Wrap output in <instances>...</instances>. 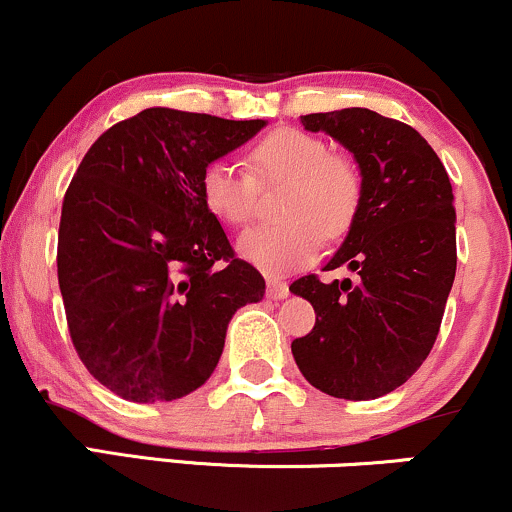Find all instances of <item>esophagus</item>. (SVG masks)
<instances>
[{"label":"esophagus","mask_w":512,"mask_h":512,"mask_svg":"<svg viewBox=\"0 0 512 512\" xmlns=\"http://www.w3.org/2000/svg\"><path fill=\"white\" fill-rule=\"evenodd\" d=\"M267 296L272 298V301H281V298L289 296V284L281 279H274V276H269L267 279Z\"/></svg>","instance_id":"esophagus-1"}]
</instances>
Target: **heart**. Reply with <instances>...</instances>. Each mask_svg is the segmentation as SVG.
Here are the masks:
<instances>
[{"label":"heart","instance_id":"heart-1","mask_svg":"<svg viewBox=\"0 0 512 512\" xmlns=\"http://www.w3.org/2000/svg\"><path fill=\"white\" fill-rule=\"evenodd\" d=\"M248 170L214 161L202 173V197L221 221L248 223L260 202V187L284 185L279 214L286 221L262 223L240 233L236 248L243 260L267 274L303 267L320 252L322 236L342 238L361 204V175L330 146L301 129H279L255 144ZM323 233L320 234L319 231Z\"/></svg>","mask_w":512,"mask_h":512}]
</instances>
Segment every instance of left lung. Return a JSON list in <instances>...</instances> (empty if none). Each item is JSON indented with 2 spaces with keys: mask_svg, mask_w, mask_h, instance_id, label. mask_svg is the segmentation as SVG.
Instances as JSON below:
<instances>
[{
  "mask_svg": "<svg viewBox=\"0 0 512 512\" xmlns=\"http://www.w3.org/2000/svg\"><path fill=\"white\" fill-rule=\"evenodd\" d=\"M354 156L361 204L325 269L358 274L291 293L315 308L313 332L293 339L303 378L339 399H378L419 370L436 342L457 267L452 185L436 151L404 122L368 108L303 115Z\"/></svg>",
  "mask_w": 512,
  "mask_h": 512,
  "instance_id": "obj_1",
  "label": "left lung"
}]
</instances>
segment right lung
Returning a JSON list of instances; mask_svg holds the SVG:
<instances>
[{"instance_id": "1", "label": "right lung", "mask_w": 512, "mask_h": 512, "mask_svg": "<svg viewBox=\"0 0 512 512\" xmlns=\"http://www.w3.org/2000/svg\"><path fill=\"white\" fill-rule=\"evenodd\" d=\"M267 120L146 108L96 139L62 204L57 276L76 354L129 402H173L219 363L264 279L238 260L202 173Z\"/></svg>"}]
</instances>
